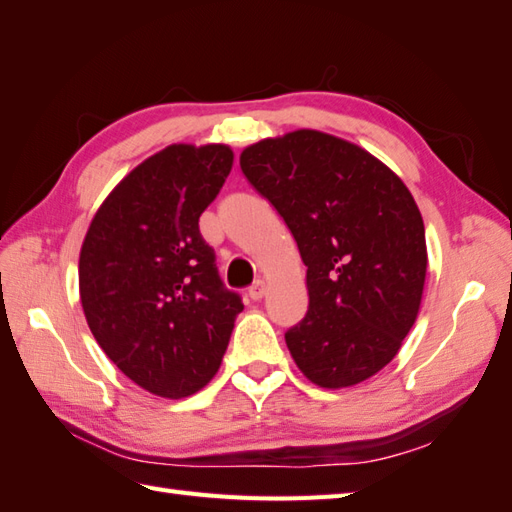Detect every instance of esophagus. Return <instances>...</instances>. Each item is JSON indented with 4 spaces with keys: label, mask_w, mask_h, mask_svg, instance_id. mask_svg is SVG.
Instances as JSON below:
<instances>
[{
    "label": "esophagus",
    "mask_w": 512,
    "mask_h": 512,
    "mask_svg": "<svg viewBox=\"0 0 512 512\" xmlns=\"http://www.w3.org/2000/svg\"><path fill=\"white\" fill-rule=\"evenodd\" d=\"M265 293H267V285H265L263 280H256L254 285L247 289V295H249V298L256 300V302H258V300H263V295H265Z\"/></svg>",
    "instance_id": "34e87169"
}]
</instances>
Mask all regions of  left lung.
<instances>
[{"label":"left lung","mask_w":512,"mask_h":512,"mask_svg":"<svg viewBox=\"0 0 512 512\" xmlns=\"http://www.w3.org/2000/svg\"><path fill=\"white\" fill-rule=\"evenodd\" d=\"M247 181L285 219L306 265L309 311L285 333L320 388L370 379L416 322L425 225L403 181L335 135L300 129L241 153Z\"/></svg>","instance_id":"8db88e82"}]
</instances>
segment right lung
Masks as SVG:
<instances>
[{
  "instance_id": "1",
  "label": "right lung",
  "mask_w": 512,
  "mask_h": 512,
  "mask_svg": "<svg viewBox=\"0 0 512 512\" xmlns=\"http://www.w3.org/2000/svg\"><path fill=\"white\" fill-rule=\"evenodd\" d=\"M225 144H170L102 201L78 260L81 302L105 355L164 399L199 392L243 300L225 289L199 217L232 170Z\"/></svg>"
}]
</instances>
